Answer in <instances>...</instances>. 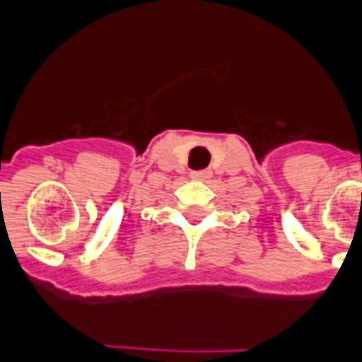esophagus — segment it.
<instances>
[{
  "mask_svg": "<svg viewBox=\"0 0 362 362\" xmlns=\"http://www.w3.org/2000/svg\"><path fill=\"white\" fill-rule=\"evenodd\" d=\"M192 179H198V181H203V179L211 177V172L209 170H199V172H192Z\"/></svg>",
  "mask_w": 362,
  "mask_h": 362,
  "instance_id": "esophagus-1",
  "label": "esophagus"
}]
</instances>
